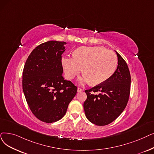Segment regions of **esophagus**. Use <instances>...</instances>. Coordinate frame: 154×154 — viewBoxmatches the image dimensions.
I'll list each match as a JSON object with an SVG mask.
<instances>
[{"label": "esophagus", "mask_w": 154, "mask_h": 154, "mask_svg": "<svg viewBox=\"0 0 154 154\" xmlns=\"http://www.w3.org/2000/svg\"><path fill=\"white\" fill-rule=\"evenodd\" d=\"M82 89H81V88H77V92H82Z\"/></svg>", "instance_id": "1"}]
</instances>
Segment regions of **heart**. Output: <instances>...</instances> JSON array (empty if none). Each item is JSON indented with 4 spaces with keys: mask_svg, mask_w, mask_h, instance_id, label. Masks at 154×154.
Listing matches in <instances>:
<instances>
[{
    "mask_svg": "<svg viewBox=\"0 0 154 154\" xmlns=\"http://www.w3.org/2000/svg\"><path fill=\"white\" fill-rule=\"evenodd\" d=\"M62 65L66 77L74 79L82 71L84 73L81 82L92 85L101 84L115 73L118 65L115 53L103 46H83L73 52V57H64Z\"/></svg>",
    "mask_w": 154,
    "mask_h": 154,
    "instance_id": "heart-1",
    "label": "heart"
}]
</instances>
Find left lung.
<instances>
[{"instance_id":"left-lung-1","label":"left lung","mask_w":154,"mask_h":154,"mask_svg":"<svg viewBox=\"0 0 154 154\" xmlns=\"http://www.w3.org/2000/svg\"><path fill=\"white\" fill-rule=\"evenodd\" d=\"M116 53L118 66L112 75L103 83L85 91L87 99L84 109L86 118L98 126L107 125L115 121L122 114L129 99L130 70L125 60Z\"/></svg>"}]
</instances>
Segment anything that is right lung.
<instances>
[{
  "label": "right lung",
  "instance_id": "add662e5",
  "mask_svg": "<svg viewBox=\"0 0 154 154\" xmlns=\"http://www.w3.org/2000/svg\"><path fill=\"white\" fill-rule=\"evenodd\" d=\"M64 42L49 41L32 51L23 72V90L29 108L40 121L62 119L77 94V88L64 79L62 55Z\"/></svg>",
  "mask_w": 154,
  "mask_h": 154
}]
</instances>
